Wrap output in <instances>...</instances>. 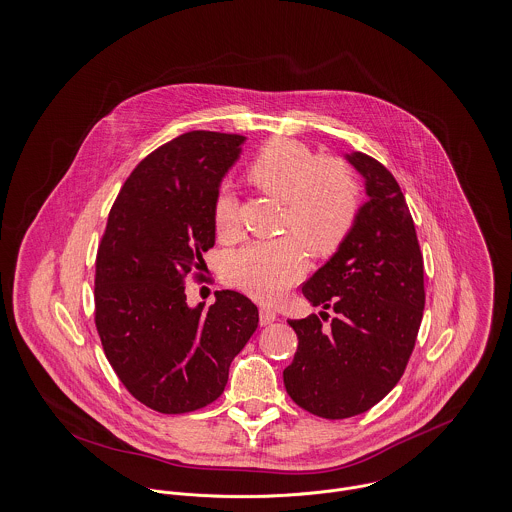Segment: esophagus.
Returning a JSON list of instances; mask_svg holds the SVG:
<instances>
[{"mask_svg":"<svg viewBox=\"0 0 512 512\" xmlns=\"http://www.w3.org/2000/svg\"><path fill=\"white\" fill-rule=\"evenodd\" d=\"M277 320H279V314H277L275 310H271V308H261V310H259V322H261V326L273 324V322H277Z\"/></svg>","mask_w":512,"mask_h":512,"instance_id":"obj_1","label":"esophagus"}]
</instances>
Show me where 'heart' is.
Returning <instances> with one entry per match:
<instances>
[{
  "instance_id": "obj_1",
  "label": "heart",
  "mask_w": 512,
  "mask_h": 512,
  "mask_svg": "<svg viewBox=\"0 0 512 512\" xmlns=\"http://www.w3.org/2000/svg\"><path fill=\"white\" fill-rule=\"evenodd\" d=\"M247 178L283 200L284 228L314 257L334 255L355 226L361 198L355 176L338 159L320 157L302 141L279 137L265 143L249 163ZM212 222L222 239L239 233V204L228 188L214 200ZM301 244L290 237L251 241L226 257L224 277L257 300L275 302L304 273Z\"/></svg>"
}]
</instances>
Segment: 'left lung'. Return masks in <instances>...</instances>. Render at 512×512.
<instances>
[{"mask_svg":"<svg viewBox=\"0 0 512 512\" xmlns=\"http://www.w3.org/2000/svg\"><path fill=\"white\" fill-rule=\"evenodd\" d=\"M347 159L365 176L369 200L338 253L302 286L336 316L328 326V312L288 320L298 347L283 371L288 397L328 420L361 414L395 389L426 302L424 259L395 176L365 153Z\"/></svg>","mask_w":512,"mask_h":512,"instance_id":"1","label":"left lung"}]
</instances>
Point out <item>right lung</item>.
I'll return each instance as SVG.
<instances>
[{
  "instance_id": "add662e5",
  "label": "right lung",
  "mask_w": 512,
  "mask_h": 512,
  "mask_svg": "<svg viewBox=\"0 0 512 512\" xmlns=\"http://www.w3.org/2000/svg\"><path fill=\"white\" fill-rule=\"evenodd\" d=\"M243 135L188 131L149 153L121 186L98 245L94 322L117 379L161 414L208 406L259 324L257 306L218 290L188 308L184 283L202 277L216 243L212 206Z\"/></svg>"
}]
</instances>
